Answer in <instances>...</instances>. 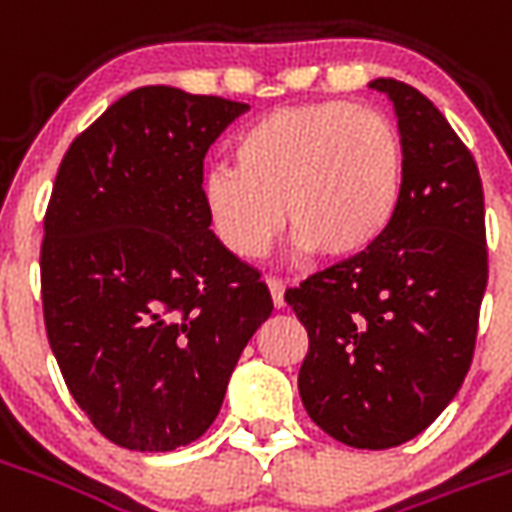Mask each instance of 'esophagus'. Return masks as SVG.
Masks as SVG:
<instances>
[{"label":"esophagus","mask_w":512,"mask_h":512,"mask_svg":"<svg viewBox=\"0 0 512 512\" xmlns=\"http://www.w3.org/2000/svg\"><path fill=\"white\" fill-rule=\"evenodd\" d=\"M268 290H271V299H274V307H285V282L282 279H266Z\"/></svg>","instance_id":"34e87169"}]
</instances>
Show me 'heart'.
<instances>
[{
    "instance_id": "obj_1",
    "label": "heart",
    "mask_w": 512,
    "mask_h": 512,
    "mask_svg": "<svg viewBox=\"0 0 512 512\" xmlns=\"http://www.w3.org/2000/svg\"><path fill=\"white\" fill-rule=\"evenodd\" d=\"M235 167L213 164L202 200L233 255L255 260L282 230L329 260L367 252L395 222L406 145L378 109L315 101L277 109L238 136Z\"/></svg>"
}]
</instances>
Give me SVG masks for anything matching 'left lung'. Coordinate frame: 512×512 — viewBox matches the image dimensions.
Listing matches in <instances>:
<instances>
[{"instance_id":"left-lung-1","label":"left lung","mask_w":512,"mask_h":512,"mask_svg":"<svg viewBox=\"0 0 512 512\" xmlns=\"http://www.w3.org/2000/svg\"><path fill=\"white\" fill-rule=\"evenodd\" d=\"M389 95L406 145L395 222L367 252L285 290L310 337L301 403L332 439L389 450L447 408L469 373L488 282L483 183L469 147L411 84Z\"/></svg>"}]
</instances>
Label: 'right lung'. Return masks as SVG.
I'll return each mask as SVG.
<instances>
[{
  "instance_id": "right-lung-1",
  "label": "right lung",
  "mask_w": 512,
  "mask_h": 512,
  "mask_svg": "<svg viewBox=\"0 0 512 512\" xmlns=\"http://www.w3.org/2000/svg\"><path fill=\"white\" fill-rule=\"evenodd\" d=\"M249 106L153 84L68 147L40 244L46 334L73 400L117 447L169 452L222 408L274 301L224 249L202 158Z\"/></svg>"
}]
</instances>
